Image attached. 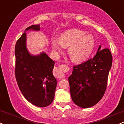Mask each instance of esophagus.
I'll return each instance as SVG.
<instances>
[{"label": "esophagus", "mask_w": 124, "mask_h": 124, "mask_svg": "<svg viewBox=\"0 0 124 124\" xmlns=\"http://www.w3.org/2000/svg\"><path fill=\"white\" fill-rule=\"evenodd\" d=\"M69 68L68 66L65 65H62L59 66V68L55 70V77L57 78L63 79L64 78L65 75L64 72H66L68 70Z\"/></svg>", "instance_id": "34e87169"}]
</instances>
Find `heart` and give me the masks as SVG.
I'll list each match as a JSON object with an SVG mask.
<instances>
[{
  "label": "heart",
  "instance_id": "b5f03b06",
  "mask_svg": "<svg viewBox=\"0 0 124 124\" xmlns=\"http://www.w3.org/2000/svg\"><path fill=\"white\" fill-rule=\"evenodd\" d=\"M95 45L94 36L78 29L68 30L62 33L59 39L53 37L51 39L52 49L55 54L68 46V54L75 62H82L88 59Z\"/></svg>",
  "mask_w": 124,
  "mask_h": 124
}]
</instances>
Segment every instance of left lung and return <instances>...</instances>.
I'll list each match as a JSON object with an SVG mask.
<instances>
[{
	"label": "left lung",
	"instance_id": "8db88e82",
	"mask_svg": "<svg viewBox=\"0 0 124 124\" xmlns=\"http://www.w3.org/2000/svg\"><path fill=\"white\" fill-rule=\"evenodd\" d=\"M101 48L100 45L92 59L73 66L68 78L72 100L81 108H90L97 104L107 89L112 56L109 49Z\"/></svg>",
	"mask_w": 124,
	"mask_h": 124
}]
</instances>
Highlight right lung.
Masks as SVG:
<instances>
[{
  "mask_svg": "<svg viewBox=\"0 0 124 124\" xmlns=\"http://www.w3.org/2000/svg\"><path fill=\"white\" fill-rule=\"evenodd\" d=\"M28 31H39L40 24L28 27L15 45V77L26 100L34 105L46 107L52 102L57 81L53 75L55 62L44 52L38 55L30 54L26 46Z\"/></svg>",
  "mask_w": 124,
  "mask_h": 124,
  "instance_id": "obj_1",
  "label": "right lung"
}]
</instances>
